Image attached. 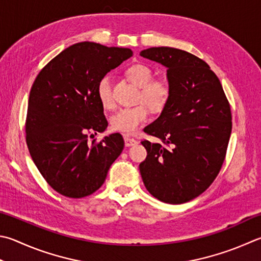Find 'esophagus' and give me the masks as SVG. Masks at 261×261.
I'll list each match as a JSON object with an SVG mask.
<instances>
[{
    "instance_id": "34e87169",
    "label": "esophagus",
    "mask_w": 261,
    "mask_h": 261,
    "mask_svg": "<svg viewBox=\"0 0 261 261\" xmlns=\"http://www.w3.org/2000/svg\"><path fill=\"white\" fill-rule=\"evenodd\" d=\"M124 140H125V145L126 146H133V145H135L137 143L136 140L132 139V137H129V136H125Z\"/></svg>"
}]
</instances>
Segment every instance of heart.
Returning <instances> with one entry per match:
<instances>
[{"label": "heart", "instance_id": "obj_1", "mask_svg": "<svg viewBox=\"0 0 261 261\" xmlns=\"http://www.w3.org/2000/svg\"><path fill=\"white\" fill-rule=\"evenodd\" d=\"M126 76L128 80L141 87V100H144L151 110L160 111L164 109L170 97V86L164 80L152 81L153 71L143 63H135L127 68ZM97 97L106 109H111L115 105L112 96L110 76H105L97 84ZM149 117V109L143 103L130 108H122L112 115L110 126L112 130L125 135L135 134L139 127Z\"/></svg>", "mask_w": 261, "mask_h": 261}]
</instances>
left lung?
<instances>
[{
	"mask_svg": "<svg viewBox=\"0 0 261 261\" xmlns=\"http://www.w3.org/2000/svg\"><path fill=\"white\" fill-rule=\"evenodd\" d=\"M141 57L167 68L170 97L144 132L161 143L142 141L146 159L140 173L162 202L196 198L217 177L232 132V114L218 77L200 58L178 48L150 47Z\"/></svg>",
	"mask_w": 261,
	"mask_h": 261,
	"instance_id": "obj_1",
	"label": "left lung"
}]
</instances>
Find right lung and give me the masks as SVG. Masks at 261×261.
<instances>
[{"instance_id": "obj_1", "label": "right lung", "mask_w": 261, "mask_h": 261, "mask_svg": "<svg viewBox=\"0 0 261 261\" xmlns=\"http://www.w3.org/2000/svg\"><path fill=\"white\" fill-rule=\"evenodd\" d=\"M132 56L130 48L77 43L53 58L34 82L26 142L39 173L58 193L72 199L94 193L124 149L119 133L99 143L88 142V135L108 127L97 84Z\"/></svg>"}]
</instances>
